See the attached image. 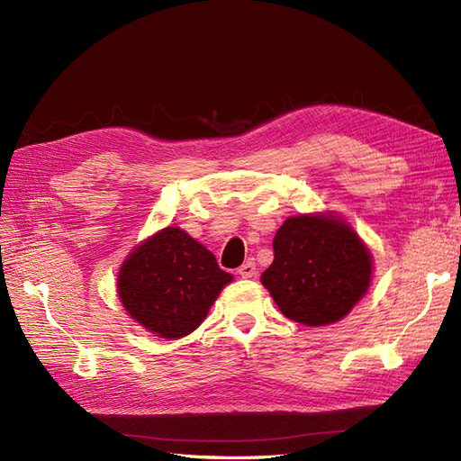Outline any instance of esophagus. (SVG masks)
I'll use <instances>...</instances> for the list:
<instances>
[{"mask_svg":"<svg viewBox=\"0 0 461 461\" xmlns=\"http://www.w3.org/2000/svg\"><path fill=\"white\" fill-rule=\"evenodd\" d=\"M238 275L241 278H253L257 275V267H255V261L253 258H249V261L243 263L240 268H238Z\"/></svg>","mask_w":461,"mask_h":461,"instance_id":"esophagus-1","label":"esophagus"}]
</instances>
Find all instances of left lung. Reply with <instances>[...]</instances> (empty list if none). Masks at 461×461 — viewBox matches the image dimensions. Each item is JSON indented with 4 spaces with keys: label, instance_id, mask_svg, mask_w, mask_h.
I'll list each match as a JSON object with an SVG mask.
<instances>
[{
    "label": "left lung",
    "instance_id": "left-lung-1",
    "mask_svg": "<svg viewBox=\"0 0 461 461\" xmlns=\"http://www.w3.org/2000/svg\"><path fill=\"white\" fill-rule=\"evenodd\" d=\"M273 247L275 261L261 282L292 321L308 327L337 323L370 288L372 253L333 212L290 216Z\"/></svg>",
    "mask_w": 461,
    "mask_h": 461
}]
</instances>
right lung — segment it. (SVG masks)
<instances>
[{
    "instance_id": "obj_1",
    "label": "right lung",
    "mask_w": 461,
    "mask_h": 461,
    "mask_svg": "<svg viewBox=\"0 0 461 461\" xmlns=\"http://www.w3.org/2000/svg\"><path fill=\"white\" fill-rule=\"evenodd\" d=\"M233 276L203 243L167 226L136 245L118 270L116 292L126 313L161 339L191 335Z\"/></svg>"
}]
</instances>
